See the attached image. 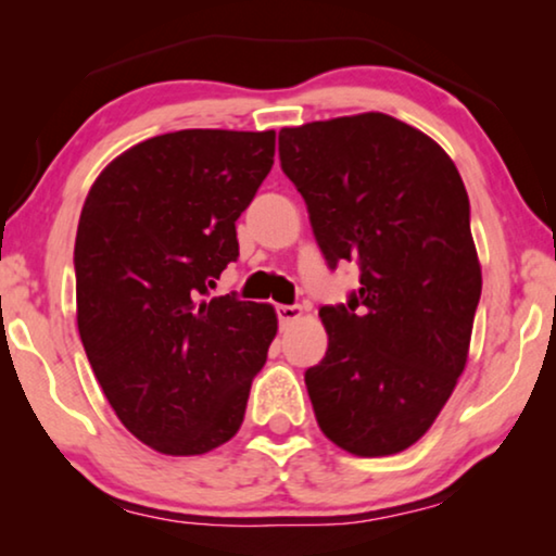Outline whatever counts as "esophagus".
Listing matches in <instances>:
<instances>
[{
    "label": "esophagus",
    "mask_w": 556,
    "mask_h": 556,
    "mask_svg": "<svg viewBox=\"0 0 556 556\" xmlns=\"http://www.w3.org/2000/svg\"><path fill=\"white\" fill-rule=\"evenodd\" d=\"M276 314H278V321L286 326V324L299 321V318L303 316V308L301 306H276Z\"/></svg>",
    "instance_id": "34e87169"
}]
</instances>
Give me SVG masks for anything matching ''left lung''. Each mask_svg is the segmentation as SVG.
<instances>
[{
	"mask_svg": "<svg viewBox=\"0 0 556 556\" xmlns=\"http://www.w3.org/2000/svg\"><path fill=\"white\" fill-rule=\"evenodd\" d=\"M278 154L326 263L362 270L359 291L318 311L329 349L306 369L318 428L359 458L405 451L458 384L481 299L460 174L387 113L280 128Z\"/></svg>",
	"mask_w": 556,
	"mask_h": 556,
	"instance_id": "obj_1",
	"label": "left lung"
}]
</instances>
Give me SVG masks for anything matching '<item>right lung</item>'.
<instances>
[{"instance_id":"1","label":"right lung","mask_w":556,"mask_h":556,"mask_svg":"<svg viewBox=\"0 0 556 556\" xmlns=\"http://www.w3.org/2000/svg\"><path fill=\"white\" fill-rule=\"evenodd\" d=\"M273 154L276 131L154 136L113 159L83 204L80 341L118 420L164 455L210 453L240 430L276 339L268 303L210 299Z\"/></svg>"}]
</instances>
